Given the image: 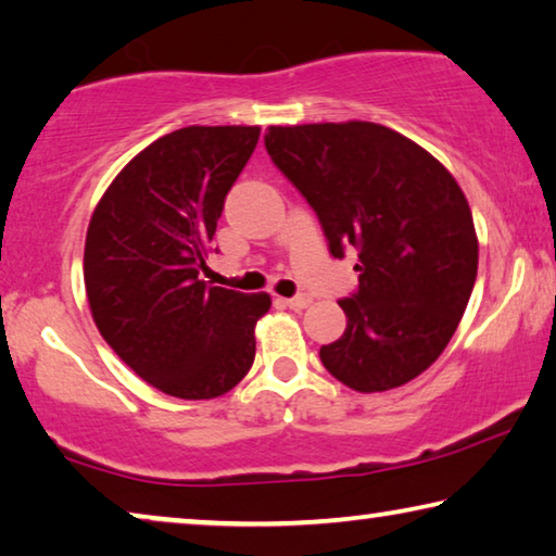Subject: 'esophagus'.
Instances as JSON below:
<instances>
[{"instance_id": "34e87169", "label": "esophagus", "mask_w": 556, "mask_h": 556, "mask_svg": "<svg viewBox=\"0 0 556 556\" xmlns=\"http://www.w3.org/2000/svg\"><path fill=\"white\" fill-rule=\"evenodd\" d=\"M288 307H293V311H303V307L311 305V295H293L288 298Z\"/></svg>"}]
</instances>
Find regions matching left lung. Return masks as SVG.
<instances>
[{
  "instance_id": "obj_1",
  "label": "left lung",
  "mask_w": 556,
  "mask_h": 556,
  "mask_svg": "<svg viewBox=\"0 0 556 556\" xmlns=\"http://www.w3.org/2000/svg\"><path fill=\"white\" fill-rule=\"evenodd\" d=\"M276 168L301 191L332 258L355 253L348 326L320 348L343 386L382 392L417 378L455 336L477 278L472 211L422 147L370 122L270 126Z\"/></svg>"
}]
</instances>
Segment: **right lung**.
<instances>
[{"instance_id":"obj_1","label":"right lung","mask_w":556,"mask_h":556,"mask_svg":"<svg viewBox=\"0 0 556 556\" xmlns=\"http://www.w3.org/2000/svg\"><path fill=\"white\" fill-rule=\"evenodd\" d=\"M258 126H186L131 159L93 211L84 283L93 323L131 370L166 395L208 400L255 357L266 293L203 280L226 195Z\"/></svg>"}]
</instances>
